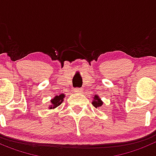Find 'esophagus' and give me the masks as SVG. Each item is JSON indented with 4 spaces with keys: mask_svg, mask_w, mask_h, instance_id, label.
I'll use <instances>...</instances> for the list:
<instances>
[{
    "mask_svg": "<svg viewBox=\"0 0 156 156\" xmlns=\"http://www.w3.org/2000/svg\"><path fill=\"white\" fill-rule=\"evenodd\" d=\"M74 91L75 92V93H81L82 92V89H81V88H74Z\"/></svg>",
    "mask_w": 156,
    "mask_h": 156,
    "instance_id": "1",
    "label": "esophagus"
}]
</instances>
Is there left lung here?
Here are the masks:
<instances>
[{"label":"left lung","mask_w":156,"mask_h":156,"mask_svg":"<svg viewBox=\"0 0 156 156\" xmlns=\"http://www.w3.org/2000/svg\"><path fill=\"white\" fill-rule=\"evenodd\" d=\"M92 104H93V105L95 108H99V107L102 106L103 102L97 95H94V97H93V101Z\"/></svg>","instance_id":"1"}]
</instances>
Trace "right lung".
Wrapping results in <instances>:
<instances>
[{
	"mask_svg": "<svg viewBox=\"0 0 156 156\" xmlns=\"http://www.w3.org/2000/svg\"><path fill=\"white\" fill-rule=\"evenodd\" d=\"M65 97V95L63 94H60L59 96H55L53 99L51 100V103H52V105H50L49 106V109H54L56 107L59 106L61 103L63 101V98Z\"/></svg>",
	"mask_w": 156,
	"mask_h": 156,
	"instance_id": "add662e5",
	"label": "right lung"
}]
</instances>
